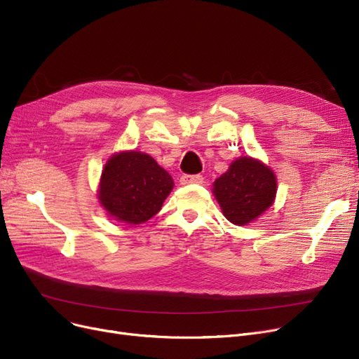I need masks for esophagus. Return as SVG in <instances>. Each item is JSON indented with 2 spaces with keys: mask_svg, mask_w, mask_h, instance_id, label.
<instances>
[{
  "mask_svg": "<svg viewBox=\"0 0 359 359\" xmlns=\"http://www.w3.org/2000/svg\"><path fill=\"white\" fill-rule=\"evenodd\" d=\"M203 182V176L201 175H183L180 177L182 184H201Z\"/></svg>",
  "mask_w": 359,
  "mask_h": 359,
  "instance_id": "34e87169",
  "label": "esophagus"
}]
</instances>
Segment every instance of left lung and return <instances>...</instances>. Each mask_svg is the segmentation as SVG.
Returning a JSON list of instances; mask_svg holds the SVG:
<instances>
[{"label": "left lung", "mask_w": 359, "mask_h": 359, "mask_svg": "<svg viewBox=\"0 0 359 359\" xmlns=\"http://www.w3.org/2000/svg\"><path fill=\"white\" fill-rule=\"evenodd\" d=\"M214 195L225 218L236 225H246L273 203L276 177L259 160L240 157L214 182Z\"/></svg>", "instance_id": "8db88e82"}]
</instances>
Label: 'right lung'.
I'll return each mask as SVG.
<instances>
[{
  "label": "right lung",
  "mask_w": 359,
  "mask_h": 359,
  "mask_svg": "<svg viewBox=\"0 0 359 359\" xmlns=\"http://www.w3.org/2000/svg\"><path fill=\"white\" fill-rule=\"evenodd\" d=\"M173 179L157 161L140 151H123L106 163L99 201L109 215L128 224L153 218L173 189Z\"/></svg>",
  "instance_id": "obj_1"
}]
</instances>
